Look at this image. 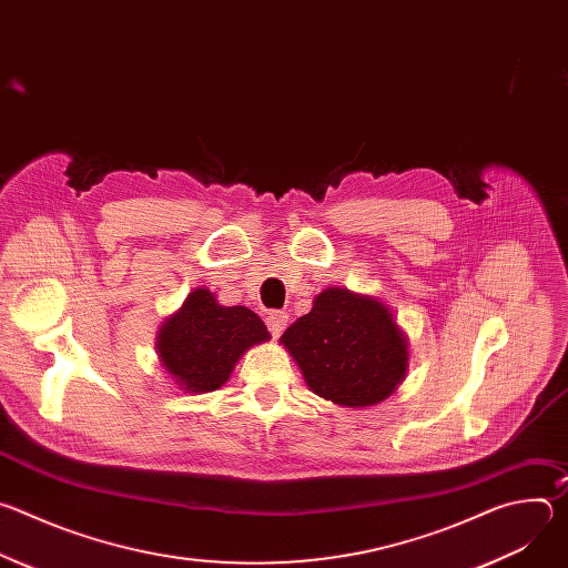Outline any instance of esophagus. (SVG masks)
Returning <instances> with one entry per match:
<instances>
[{
  "instance_id": "obj_1",
  "label": "esophagus",
  "mask_w": 568,
  "mask_h": 568,
  "mask_svg": "<svg viewBox=\"0 0 568 568\" xmlns=\"http://www.w3.org/2000/svg\"><path fill=\"white\" fill-rule=\"evenodd\" d=\"M267 328H270V333L274 335V337H281V333L287 328V321H290V316L285 314V312H281V310H272L270 314H267Z\"/></svg>"
}]
</instances>
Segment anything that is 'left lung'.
Masks as SVG:
<instances>
[{
  "label": "left lung",
  "mask_w": 568,
  "mask_h": 568,
  "mask_svg": "<svg viewBox=\"0 0 568 568\" xmlns=\"http://www.w3.org/2000/svg\"><path fill=\"white\" fill-rule=\"evenodd\" d=\"M281 344L305 384L339 407H371L407 375L409 344L390 310L346 287L323 290L312 310L283 333Z\"/></svg>",
  "instance_id": "8db88e82"
}]
</instances>
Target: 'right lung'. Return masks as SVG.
Returning a JSON list of instances; mask_svg holds the SVG:
<instances>
[{"label": "right lung", "mask_w": 568, "mask_h": 568, "mask_svg": "<svg viewBox=\"0 0 568 568\" xmlns=\"http://www.w3.org/2000/svg\"><path fill=\"white\" fill-rule=\"evenodd\" d=\"M270 339L263 318L245 305H220L215 294L197 287L182 307L161 323L159 362L186 393L220 388L247 348Z\"/></svg>", "instance_id": "right-lung-1"}]
</instances>
